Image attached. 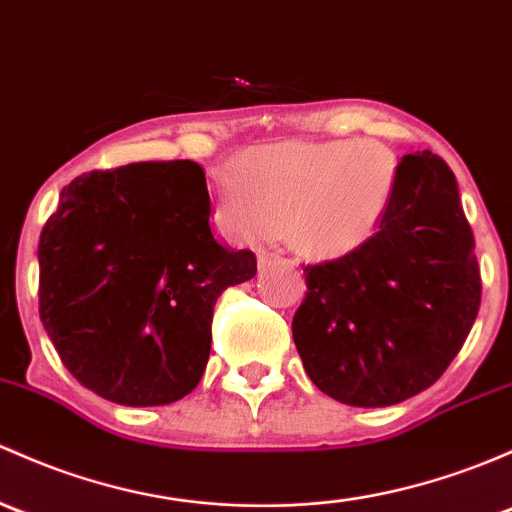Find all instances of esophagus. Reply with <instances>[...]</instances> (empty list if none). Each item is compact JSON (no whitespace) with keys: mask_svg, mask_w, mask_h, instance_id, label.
Instances as JSON below:
<instances>
[{"mask_svg":"<svg viewBox=\"0 0 512 512\" xmlns=\"http://www.w3.org/2000/svg\"><path fill=\"white\" fill-rule=\"evenodd\" d=\"M272 262H289V260H284L279 252H265V250H262L260 255H257V265H260L262 270H265V267H270ZM292 265H294V262H292Z\"/></svg>","mask_w":512,"mask_h":512,"instance_id":"obj_1","label":"esophagus"}]
</instances>
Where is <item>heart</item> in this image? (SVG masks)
<instances>
[{"label":"heart","mask_w":512,"mask_h":512,"mask_svg":"<svg viewBox=\"0 0 512 512\" xmlns=\"http://www.w3.org/2000/svg\"><path fill=\"white\" fill-rule=\"evenodd\" d=\"M397 184V157L378 139L265 144L245 152L235 179L215 184V218L240 242L287 225L304 252L341 255L375 233Z\"/></svg>","instance_id":"heart-1"}]
</instances>
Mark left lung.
<instances>
[{
  "instance_id": "obj_1",
  "label": "left lung",
  "mask_w": 512,
  "mask_h": 512,
  "mask_svg": "<svg viewBox=\"0 0 512 512\" xmlns=\"http://www.w3.org/2000/svg\"><path fill=\"white\" fill-rule=\"evenodd\" d=\"M446 161L407 154L378 233L306 265L292 336L311 383L353 407H387L441 378L464 346L481 274Z\"/></svg>"
}]
</instances>
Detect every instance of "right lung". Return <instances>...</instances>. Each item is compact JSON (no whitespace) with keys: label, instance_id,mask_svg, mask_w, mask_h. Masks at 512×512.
<instances>
[{"label":"right lung","instance_id":"add662e5","mask_svg":"<svg viewBox=\"0 0 512 512\" xmlns=\"http://www.w3.org/2000/svg\"><path fill=\"white\" fill-rule=\"evenodd\" d=\"M196 161L90 171L61 191L39 240V314L80 385L127 407L171 405L201 380L213 306L255 277L213 235Z\"/></svg>","mask_w":512,"mask_h":512}]
</instances>
